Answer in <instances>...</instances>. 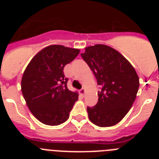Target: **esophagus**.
<instances>
[{"mask_svg":"<svg viewBox=\"0 0 159 159\" xmlns=\"http://www.w3.org/2000/svg\"><path fill=\"white\" fill-rule=\"evenodd\" d=\"M85 92H86V91H85V89H84V88H82V89L80 90V94L82 96H84V95H85Z\"/></svg>","mask_w":159,"mask_h":159,"instance_id":"34e87169","label":"esophagus"}]
</instances>
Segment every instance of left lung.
Listing matches in <instances>:
<instances>
[{
	"label": "left lung",
	"instance_id": "left-lung-1",
	"mask_svg": "<svg viewBox=\"0 0 159 159\" xmlns=\"http://www.w3.org/2000/svg\"><path fill=\"white\" fill-rule=\"evenodd\" d=\"M81 57L101 87L96 105L87 108L89 119L101 127L117 124L135 100L139 87L135 70L123 55L104 44L86 48Z\"/></svg>",
	"mask_w": 159,
	"mask_h": 159
}]
</instances>
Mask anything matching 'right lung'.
Instances as JSON below:
<instances>
[{
    "label": "right lung",
    "mask_w": 159,
    "mask_h": 159,
    "mask_svg": "<svg viewBox=\"0 0 159 159\" xmlns=\"http://www.w3.org/2000/svg\"><path fill=\"white\" fill-rule=\"evenodd\" d=\"M79 53L76 48L48 46L32 59L24 72L23 96L32 115L43 124L57 126L69 117L78 93L67 89L64 67Z\"/></svg>",
    "instance_id": "add662e5"
}]
</instances>
